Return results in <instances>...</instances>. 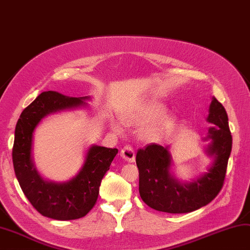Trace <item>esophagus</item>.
Instances as JSON below:
<instances>
[{
  "label": "esophagus",
  "instance_id": "1",
  "mask_svg": "<svg viewBox=\"0 0 250 250\" xmlns=\"http://www.w3.org/2000/svg\"><path fill=\"white\" fill-rule=\"evenodd\" d=\"M121 157L127 162H134L135 161V151L133 147L130 146H125V147L121 150Z\"/></svg>",
  "mask_w": 250,
  "mask_h": 250
}]
</instances>
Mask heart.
Returning a JSON list of instances; mask_svg holds the SVG:
<instances>
[{
  "mask_svg": "<svg viewBox=\"0 0 250 250\" xmlns=\"http://www.w3.org/2000/svg\"><path fill=\"white\" fill-rule=\"evenodd\" d=\"M166 112L161 103L155 100H144L124 107L121 112V121L125 125H143L149 123L141 129V137L149 141L161 139L171 128L173 120L163 115ZM113 130L120 131L122 124L115 119L110 122Z\"/></svg>",
  "mask_w": 250,
  "mask_h": 250,
  "instance_id": "1",
  "label": "heart"
}]
</instances>
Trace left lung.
Masks as SVG:
<instances>
[{"instance_id": "left-lung-1", "label": "left lung", "mask_w": 250, "mask_h": 250, "mask_svg": "<svg viewBox=\"0 0 250 250\" xmlns=\"http://www.w3.org/2000/svg\"><path fill=\"white\" fill-rule=\"evenodd\" d=\"M207 121L216 126L210 127L205 138L211 140L206 152L213 158V162L208 171L191 182L178 181L171 173L169 146L152 144L137 151L139 194L150 208L167 213H188L208 205L218 196L232 151V135L228 113L214 97Z\"/></svg>"}]
</instances>
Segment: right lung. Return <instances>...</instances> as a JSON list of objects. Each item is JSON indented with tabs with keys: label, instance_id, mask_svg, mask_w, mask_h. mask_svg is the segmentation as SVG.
Segmentation results:
<instances>
[{
	"label": "right lung",
	"instance_id": "1",
	"mask_svg": "<svg viewBox=\"0 0 250 250\" xmlns=\"http://www.w3.org/2000/svg\"><path fill=\"white\" fill-rule=\"evenodd\" d=\"M89 97L73 98L56 91H44L21 112L15 128L13 164L21 190L32 207L43 216L66 221L86 215L96 205L99 187L119 152L116 148L93 145L88 149L81 171L63 183L42 178L32 160L34 131L41 120L51 113L86 105Z\"/></svg>",
	"mask_w": 250,
	"mask_h": 250
}]
</instances>
